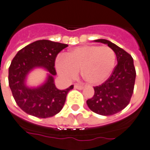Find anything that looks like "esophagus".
Here are the masks:
<instances>
[{"instance_id":"obj_1","label":"esophagus","mask_w":150,"mask_h":150,"mask_svg":"<svg viewBox=\"0 0 150 150\" xmlns=\"http://www.w3.org/2000/svg\"><path fill=\"white\" fill-rule=\"evenodd\" d=\"M74 88H76V89H78V90H82L83 89V87L81 86V85L77 84V83H76V84L74 85Z\"/></svg>"}]
</instances>
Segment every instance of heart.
I'll use <instances>...</instances> for the list:
<instances>
[{
    "instance_id": "obj_1",
    "label": "heart",
    "mask_w": 150,
    "mask_h": 150,
    "mask_svg": "<svg viewBox=\"0 0 150 150\" xmlns=\"http://www.w3.org/2000/svg\"><path fill=\"white\" fill-rule=\"evenodd\" d=\"M115 62V52L110 47L87 45L72 49L64 58L57 59L56 68L64 79H74L81 71L87 83L99 85L111 76Z\"/></svg>"
}]
</instances>
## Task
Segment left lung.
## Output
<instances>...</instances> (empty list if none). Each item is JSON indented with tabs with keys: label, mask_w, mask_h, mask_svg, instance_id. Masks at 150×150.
I'll return each instance as SVG.
<instances>
[{
	"label": "left lung",
	"mask_w": 150,
	"mask_h": 150,
	"mask_svg": "<svg viewBox=\"0 0 150 150\" xmlns=\"http://www.w3.org/2000/svg\"><path fill=\"white\" fill-rule=\"evenodd\" d=\"M97 42L107 44L114 50L118 64L105 83L94 87V94L87 100L92 111L100 115H112L126 107L133 94L136 69L133 59L123 49L106 39H97Z\"/></svg>",
	"instance_id": "obj_1"
}]
</instances>
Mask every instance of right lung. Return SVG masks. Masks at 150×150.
Returning <instances> with one entry per match:
<instances>
[{
	"label": "right lung",
	"instance_id": "add662e5",
	"mask_svg": "<svg viewBox=\"0 0 150 150\" xmlns=\"http://www.w3.org/2000/svg\"><path fill=\"white\" fill-rule=\"evenodd\" d=\"M68 45L50 40H38L19 50L8 69V83L15 102L28 115L37 118H50L58 114L65 104L68 92L74 85L59 90L54 83L56 75L55 60L58 53ZM49 72L46 82L37 88H28L26 78L35 68Z\"/></svg>",
	"mask_w": 150,
	"mask_h": 150
}]
</instances>
